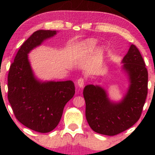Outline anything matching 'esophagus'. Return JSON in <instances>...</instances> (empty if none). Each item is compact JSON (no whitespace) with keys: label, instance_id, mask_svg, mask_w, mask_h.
Wrapping results in <instances>:
<instances>
[{"label":"esophagus","instance_id":"34e87169","mask_svg":"<svg viewBox=\"0 0 155 155\" xmlns=\"http://www.w3.org/2000/svg\"><path fill=\"white\" fill-rule=\"evenodd\" d=\"M84 84H85V80H84V78H81L79 79L77 81V86L79 88H83V86H84Z\"/></svg>","mask_w":155,"mask_h":155}]
</instances>
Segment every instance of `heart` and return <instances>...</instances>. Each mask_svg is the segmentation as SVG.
<instances>
[{
    "label": "heart",
    "instance_id": "obj_1",
    "mask_svg": "<svg viewBox=\"0 0 155 155\" xmlns=\"http://www.w3.org/2000/svg\"><path fill=\"white\" fill-rule=\"evenodd\" d=\"M96 46L97 41L94 39H87V40L83 41L77 51V55L78 58H83L86 54L92 51Z\"/></svg>",
    "mask_w": 155,
    "mask_h": 155
}]
</instances>
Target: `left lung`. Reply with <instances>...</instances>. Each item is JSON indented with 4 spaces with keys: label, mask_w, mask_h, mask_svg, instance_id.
Returning a JSON list of instances; mask_svg holds the SVG:
<instances>
[{
    "label": "left lung",
    "mask_w": 155,
    "mask_h": 155,
    "mask_svg": "<svg viewBox=\"0 0 155 155\" xmlns=\"http://www.w3.org/2000/svg\"><path fill=\"white\" fill-rule=\"evenodd\" d=\"M122 70L128 76L127 93L119 102L111 101L104 87L93 84L83 90L85 116L96 133L119 134L134 125L141 116L148 94V71L137 47L131 44L122 60Z\"/></svg>",
    "instance_id": "8db88e82"
}]
</instances>
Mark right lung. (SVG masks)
I'll list each match as a JSON object with an SVG mask.
<instances>
[{
	"instance_id": "obj_1",
	"label": "right lung",
	"mask_w": 155,
	"mask_h": 155,
	"mask_svg": "<svg viewBox=\"0 0 155 155\" xmlns=\"http://www.w3.org/2000/svg\"><path fill=\"white\" fill-rule=\"evenodd\" d=\"M57 31L38 30L17 52L8 74V100L17 120L39 133H48L58 125L64 108L74 95L72 81H41L28 59L29 52L56 35Z\"/></svg>"
}]
</instances>
